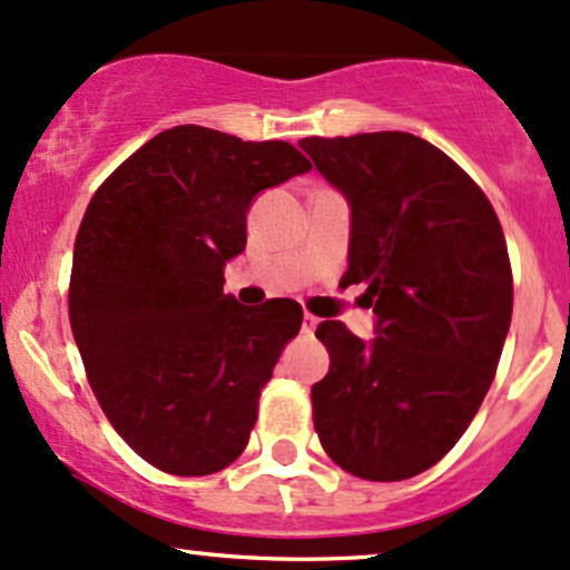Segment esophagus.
I'll list each match as a JSON object with an SVG mask.
<instances>
[{"mask_svg":"<svg viewBox=\"0 0 570 570\" xmlns=\"http://www.w3.org/2000/svg\"><path fill=\"white\" fill-rule=\"evenodd\" d=\"M316 326H318V318L311 316V313H305V316H303V332H305V335H313V332H316Z\"/></svg>","mask_w":570,"mask_h":570,"instance_id":"obj_1","label":"esophagus"}]
</instances>
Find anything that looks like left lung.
I'll return each instance as SVG.
<instances>
[{
	"label": "left lung",
	"instance_id": "left-lung-1",
	"mask_svg": "<svg viewBox=\"0 0 570 570\" xmlns=\"http://www.w3.org/2000/svg\"><path fill=\"white\" fill-rule=\"evenodd\" d=\"M348 200L345 284H367L375 337L316 330L330 372L313 423L345 472L396 482L434 466L480 410L512 322V267L493 206L434 144L402 130L303 139Z\"/></svg>",
	"mask_w": 570,
	"mask_h": 570
}]
</instances>
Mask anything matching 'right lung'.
<instances>
[{"label":"right lung","instance_id":"1","mask_svg":"<svg viewBox=\"0 0 570 570\" xmlns=\"http://www.w3.org/2000/svg\"><path fill=\"white\" fill-rule=\"evenodd\" d=\"M311 171L286 141L203 126L149 139L96 189L75 240L69 318L90 389L117 434L160 472L214 474L244 453L259 389L303 307L227 297L246 214Z\"/></svg>","mask_w":570,"mask_h":570}]
</instances>
